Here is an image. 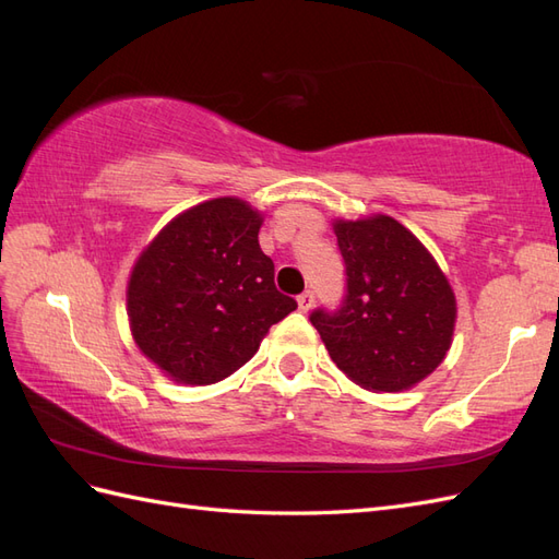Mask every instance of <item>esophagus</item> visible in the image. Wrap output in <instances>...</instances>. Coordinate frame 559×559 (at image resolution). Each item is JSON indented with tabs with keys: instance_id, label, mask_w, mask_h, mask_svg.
Returning <instances> with one entry per match:
<instances>
[{
	"instance_id": "34e87169",
	"label": "esophagus",
	"mask_w": 559,
	"mask_h": 559,
	"mask_svg": "<svg viewBox=\"0 0 559 559\" xmlns=\"http://www.w3.org/2000/svg\"><path fill=\"white\" fill-rule=\"evenodd\" d=\"M312 302H314V294H312V292H302V294L298 296V308H300V312H308V310L312 308Z\"/></svg>"
}]
</instances>
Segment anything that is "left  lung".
<instances>
[{
    "mask_svg": "<svg viewBox=\"0 0 559 559\" xmlns=\"http://www.w3.org/2000/svg\"><path fill=\"white\" fill-rule=\"evenodd\" d=\"M347 275L343 306L310 314L333 364L370 392L425 380L452 345L456 302L427 247L396 218L333 224Z\"/></svg>",
    "mask_w": 559,
    "mask_h": 559,
    "instance_id": "left-lung-1",
    "label": "left lung"
}]
</instances>
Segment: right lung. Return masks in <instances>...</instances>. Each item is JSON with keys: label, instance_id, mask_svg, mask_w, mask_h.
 <instances>
[{"label": "right lung", "instance_id": "1", "mask_svg": "<svg viewBox=\"0 0 559 559\" xmlns=\"http://www.w3.org/2000/svg\"><path fill=\"white\" fill-rule=\"evenodd\" d=\"M263 216L240 198L181 212L132 267L128 317L134 343L183 384H214L257 354L267 329L298 308L275 286L259 247Z\"/></svg>", "mask_w": 559, "mask_h": 559}]
</instances>
